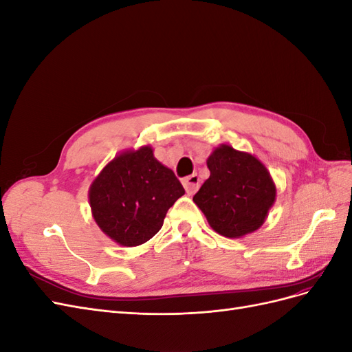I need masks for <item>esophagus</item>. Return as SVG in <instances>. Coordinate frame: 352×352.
Instances as JSON below:
<instances>
[{"mask_svg": "<svg viewBox=\"0 0 352 352\" xmlns=\"http://www.w3.org/2000/svg\"><path fill=\"white\" fill-rule=\"evenodd\" d=\"M182 184H184L185 190H186L188 194H195L197 190H198V188H199V177H198V175L186 176V177L182 180Z\"/></svg>", "mask_w": 352, "mask_h": 352, "instance_id": "esophagus-1", "label": "esophagus"}]
</instances>
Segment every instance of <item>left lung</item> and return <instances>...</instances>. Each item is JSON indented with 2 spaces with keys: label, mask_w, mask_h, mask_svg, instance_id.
Returning <instances> with one entry per match:
<instances>
[{
  "label": "left lung",
  "mask_w": 352,
  "mask_h": 352,
  "mask_svg": "<svg viewBox=\"0 0 352 352\" xmlns=\"http://www.w3.org/2000/svg\"><path fill=\"white\" fill-rule=\"evenodd\" d=\"M210 177L194 202L210 226L226 238L257 230L276 198V186L261 162L247 153L220 145L207 160Z\"/></svg>",
  "instance_id": "obj_1"
}]
</instances>
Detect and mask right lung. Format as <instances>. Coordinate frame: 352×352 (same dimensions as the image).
Masks as SVG:
<instances>
[{"instance_id":"1","label":"right lung","mask_w":352,"mask_h":352,"mask_svg":"<svg viewBox=\"0 0 352 352\" xmlns=\"http://www.w3.org/2000/svg\"><path fill=\"white\" fill-rule=\"evenodd\" d=\"M185 194L172 170L150 146L117 155L89 189L92 216L105 235L123 247L150 241L162 229L167 210Z\"/></svg>"}]
</instances>
